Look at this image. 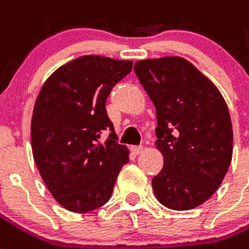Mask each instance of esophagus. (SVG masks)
Returning a JSON list of instances; mask_svg holds the SVG:
<instances>
[{
  "instance_id": "1",
  "label": "esophagus",
  "mask_w": 249,
  "mask_h": 249,
  "mask_svg": "<svg viewBox=\"0 0 249 249\" xmlns=\"http://www.w3.org/2000/svg\"><path fill=\"white\" fill-rule=\"evenodd\" d=\"M142 145H135V146H131V152L134 153V155H140L142 152Z\"/></svg>"
}]
</instances>
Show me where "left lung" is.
Here are the masks:
<instances>
[{
	"label": "left lung",
	"instance_id": "1",
	"mask_svg": "<svg viewBox=\"0 0 249 249\" xmlns=\"http://www.w3.org/2000/svg\"><path fill=\"white\" fill-rule=\"evenodd\" d=\"M135 74L157 114L163 167L152 179L160 203L188 211L221 186L232 157V126L217 87L180 57L138 61Z\"/></svg>",
	"mask_w": 249,
	"mask_h": 249
}]
</instances>
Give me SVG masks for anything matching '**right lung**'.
<instances>
[{
	"label": "right lung",
	"instance_id": "add662e5",
	"mask_svg": "<svg viewBox=\"0 0 249 249\" xmlns=\"http://www.w3.org/2000/svg\"><path fill=\"white\" fill-rule=\"evenodd\" d=\"M131 70V61L84 55L59 67L38 93L31 123L34 160L48 190L67 211L86 213L107 204L130 160L105 104ZM105 130L111 134L103 143Z\"/></svg>",
	"mask_w": 249,
	"mask_h": 249
}]
</instances>
